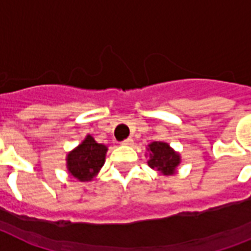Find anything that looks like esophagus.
<instances>
[{
	"label": "esophagus",
	"instance_id": "34e87169",
	"mask_svg": "<svg viewBox=\"0 0 251 251\" xmlns=\"http://www.w3.org/2000/svg\"><path fill=\"white\" fill-rule=\"evenodd\" d=\"M122 144H123V145H132V144H133V139L128 137V139L123 140V141H122Z\"/></svg>",
	"mask_w": 251,
	"mask_h": 251
}]
</instances>
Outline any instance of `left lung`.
Wrapping results in <instances>:
<instances>
[{
  "label": "left lung",
  "instance_id": "obj_1",
  "mask_svg": "<svg viewBox=\"0 0 251 251\" xmlns=\"http://www.w3.org/2000/svg\"><path fill=\"white\" fill-rule=\"evenodd\" d=\"M148 151L151 152V160L148 165L152 169H156L165 176H172L176 172V168L179 165V154H176L169 144L161 141H153Z\"/></svg>",
  "mask_w": 251,
  "mask_h": 251
}]
</instances>
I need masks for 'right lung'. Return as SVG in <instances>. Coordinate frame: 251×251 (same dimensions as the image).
Returning a JSON list of instances; mask_svg holds the SVG:
<instances>
[{
    "instance_id": "1",
    "label": "right lung",
    "mask_w": 251,
    "mask_h": 251,
    "mask_svg": "<svg viewBox=\"0 0 251 251\" xmlns=\"http://www.w3.org/2000/svg\"><path fill=\"white\" fill-rule=\"evenodd\" d=\"M107 148L86 136L73 152L68 154V170L78 180H91L104 164Z\"/></svg>"
}]
</instances>
